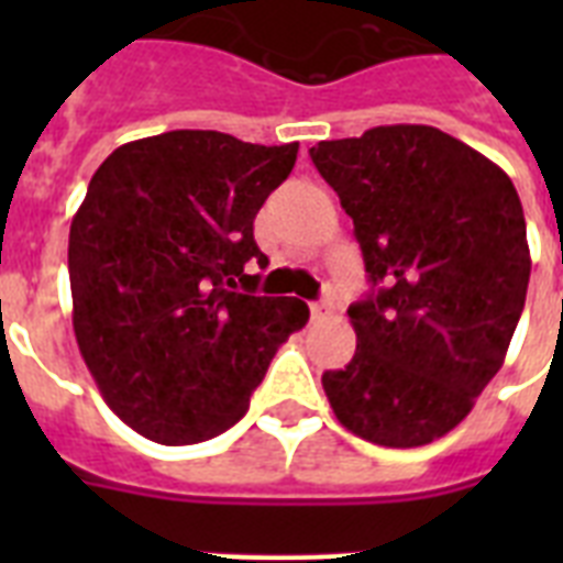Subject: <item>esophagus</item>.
<instances>
[{"instance_id":"obj_1","label":"esophagus","mask_w":563,"mask_h":563,"mask_svg":"<svg viewBox=\"0 0 563 563\" xmlns=\"http://www.w3.org/2000/svg\"><path fill=\"white\" fill-rule=\"evenodd\" d=\"M330 309H333V300L327 298V295L321 300H316V303H309V312H312V318L330 316Z\"/></svg>"}]
</instances>
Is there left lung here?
<instances>
[{
    "label": "left lung",
    "instance_id": "8db88e82",
    "mask_svg": "<svg viewBox=\"0 0 563 563\" xmlns=\"http://www.w3.org/2000/svg\"><path fill=\"white\" fill-rule=\"evenodd\" d=\"M362 247L356 353L324 371L353 435L420 446L459 427L494 379L529 289L523 203L497 163L429 125H379L309 148Z\"/></svg>",
    "mask_w": 563,
    "mask_h": 563
}]
</instances>
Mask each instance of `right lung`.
I'll return each instance as SVG.
<instances>
[{
    "mask_svg": "<svg viewBox=\"0 0 563 563\" xmlns=\"http://www.w3.org/2000/svg\"><path fill=\"white\" fill-rule=\"evenodd\" d=\"M295 161L298 143L169 131L119 145L92 175L69 228L73 327L104 402L140 435H221L309 321L303 300L260 298L245 274L268 265L254 219Z\"/></svg>",
    "mask_w": 563,
    "mask_h": 563,
    "instance_id": "1",
    "label": "right lung"
}]
</instances>
